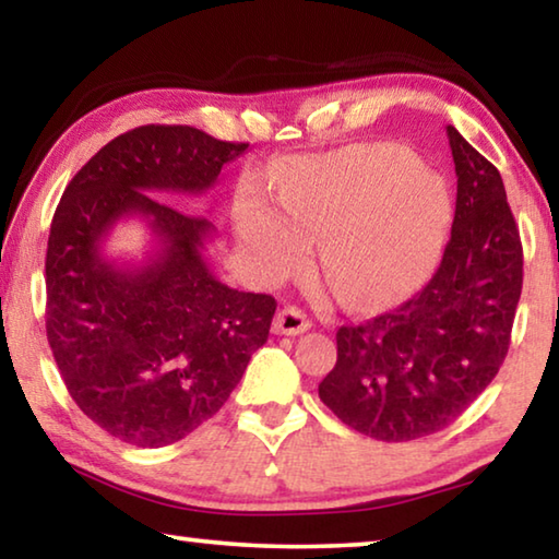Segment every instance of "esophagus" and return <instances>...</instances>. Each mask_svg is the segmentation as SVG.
<instances>
[{"label":"esophagus","instance_id":"34e87169","mask_svg":"<svg viewBox=\"0 0 559 559\" xmlns=\"http://www.w3.org/2000/svg\"><path fill=\"white\" fill-rule=\"evenodd\" d=\"M306 330H310V320L293 306L278 310L276 318H273V333L276 335H300Z\"/></svg>","mask_w":559,"mask_h":559}]
</instances>
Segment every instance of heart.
Wrapping results in <instances>:
<instances>
[{
    "label": "heart",
    "mask_w": 559,
    "mask_h": 559,
    "mask_svg": "<svg viewBox=\"0 0 559 559\" xmlns=\"http://www.w3.org/2000/svg\"><path fill=\"white\" fill-rule=\"evenodd\" d=\"M281 212L246 202L236 224L266 273L298 269L308 241L320 271L347 308L402 298L427 276L451 224L443 177L394 145H362L302 159L278 182Z\"/></svg>",
    "instance_id": "b5f03b06"
}]
</instances>
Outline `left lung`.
<instances>
[{"instance_id":"1","label":"left lung","mask_w":559,"mask_h":559,"mask_svg":"<svg viewBox=\"0 0 559 559\" xmlns=\"http://www.w3.org/2000/svg\"><path fill=\"white\" fill-rule=\"evenodd\" d=\"M456 214L437 273L414 298L337 330V362L318 386L340 421L377 441L447 429L493 382L523 290V243L498 169L447 128Z\"/></svg>"}]
</instances>
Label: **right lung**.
Segmentation results:
<instances>
[{"label": "right lung", "instance_id": "obj_1", "mask_svg": "<svg viewBox=\"0 0 559 559\" xmlns=\"http://www.w3.org/2000/svg\"><path fill=\"white\" fill-rule=\"evenodd\" d=\"M246 147L189 126L135 128L100 147L56 206L46 337L79 409L132 447H167L212 419L269 340L276 300L216 278L204 261L214 224L153 197L206 192ZM128 215L158 241L140 267L102 257Z\"/></svg>", "mask_w": 559, "mask_h": 559}]
</instances>
